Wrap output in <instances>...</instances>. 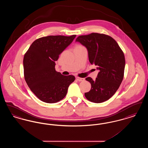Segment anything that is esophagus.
<instances>
[{
  "instance_id": "34e87169",
  "label": "esophagus",
  "mask_w": 148,
  "mask_h": 148,
  "mask_svg": "<svg viewBox=\"0 0 148 148\" xmlns=\"http://www.w3.org/2000/svg\"><path fill=\"white\" fill-rule=\"evenodd\" d=\"M76 79L77 80V81H79V82H83V81H84L85 80L84 78L78 77H76Z\"/></svg>"
}]
</instances>
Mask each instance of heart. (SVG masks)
<instances>
[{
	"instance_id": "heart-1",
	"label": "heart",
	"mask_w": 148,
	"mask_h": 148,
	"mask_svg": "<svg viewBox=\"0 0 148 148\" xmlns=\"http://www.w3.org/2000/svg\"><path fill=\"white\" fill-rule=\"evenodd\" d=\"M77 46H81V45H77Z\"/></svg>"
}]
</instances>
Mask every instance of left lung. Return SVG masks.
<instances>
[{"instance_id": "8db88e82", "label": "left lung", "mask_w": 148, "mask_h": 148, "mask_svg": "<svg viewBox=\"0 0 148 148\" xmlns=\"http://www.w3.org/2000/svg\"><path fill=\"white\" fill-rule=\"evenodd\" d=\"M76 42L87 48L90 63L99 70L95 80L85 79L92 88L85 97L95 103L106 101L116 92L123 81L125 65L124 53L112 37L104 34L80 35Z\"/></svg>"}]
</instances>
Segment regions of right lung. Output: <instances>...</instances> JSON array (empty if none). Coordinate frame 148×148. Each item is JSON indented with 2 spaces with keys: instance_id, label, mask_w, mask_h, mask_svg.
Wrapping results in <instances>:
<instances>
[{
  "instance_id": "1",
  "label": "right lung",
  "mask_w": 148,
  "mask_h": 148,
  "mask_svg": "<svg viewBox=\"0 0 148 148\" xmlns=\"http://www.w3.org/2000/svg\"><path fill=\"white\" fill-rule=\"evenodd\" d=\"M76 35H49L35 40L23 59L24 79L30 89L43 102L54 103L66 96L75 77L56 71L55 62Z\"/></svg>"
}]
</instances>
